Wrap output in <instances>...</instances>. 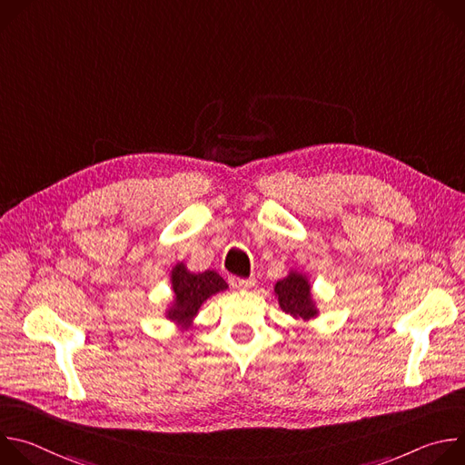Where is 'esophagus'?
Masks as SVG:
<instances>
[{
  "instance_id": "1",
  "label": "esophagus",
  "mask_w": 465,
  "mask_h": 465,
  "mask_svg": "<svg viewBox=\"0 0 465 465\" xmlns=\"http://www.w3.org/2000/svg\"><path fill=\"white\" fill-rule=\"evenodd\" d=\"M230 285H232L233 289H250V287H253V285H255V280H253V278L242 280V278H235V276H232V278H230Z\"/></svg>"
}]
</instances>
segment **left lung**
Segmentation results:
<instances>
[{"instance_id": "8db88e82", "label": "left lung", "mask_w": 465, "mask_h": 465, "mask_svg": "<svg viewBox=\"0 0 465 465\" xmlns=\"http://www.w3.org/2000/svg\"><path fill=\"white\" fill-rule=\"evenodd\" d=\"M274 292L278 296L280 307L294 316V318H312L316 314L312 298H311V285L307 283V278H303L298 272H291L287 278L280 280L274 287Z\"/></svg>"}]
</instances>
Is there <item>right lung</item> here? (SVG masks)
I'll return each instance as SVG.
<instances>
[{"mask_svg": "<svg viewBox=\"0 0 465 465\" xmlns=\"http://www.w3.org/2000/svg\"><path fill=\"white\" fill-rule=\"evenodd\" d=\"M171 282L176 300L174 305L169 309L167 316L171 320L182 322L185 329L191 325V318L212 294H217L228 287L217 272L206 271L193 274L183 267V262L176 264L173 269Z\"/></svg>", "mask_w": 465, "mask_h": 465, "instance_id": "obj_1", "label": "right lung"}]
</instances>
